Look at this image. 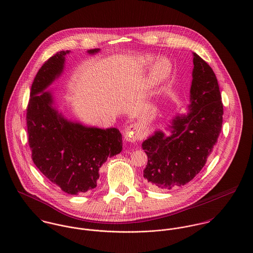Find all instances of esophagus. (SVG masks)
I'll return each mask as SVG.
<instances>
[{"label":"esophagus","mask_w":253,"mask_h":253,"mask_svg":"<svg viewBox=\"0 0 253 253\" xmlns=\"http://www.w3.org/2000/svg\"><path fill=\"white\" fill-rule=\"evenodd\" d=\"M125 139L128 142H135L138 138H139V131L138 128L135 125H131L128 126L126 129H125Z\"/></svg>","instance_id":"1"}]
</instances>
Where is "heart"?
Here are the masks:
<instances>
[{
  "label": "heart",
  "instance_id": "1",
  "mask_svg": "<svg viewBox=\"0 0 253 253\" xmlns=\"http://www.w3.org/2000/svg\"><path fill=\"white\" fill-rule=\"evenodd\" d=\"M137 64L141 68H147L151 65L148 77V83L151 87H157L163 84L171 74V63L165 56L158 57L154 60L153 55L145 54L138 57Z\"/></svg>",
  "mask_w": 253,
  "mask_h": 253
}]
</instances>
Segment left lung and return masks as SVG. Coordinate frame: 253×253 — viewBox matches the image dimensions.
Listing matches in <instances>:
<instances>
[{
	"label": "left lung",
	"mask_w": 253,
	"mask_h": 253,
	"mask_svg": "<svg viewBox=\"0 0 253 253\" xmlns=\"http://www.w3.org/2000/svg\"><path fill=\"white\" fill-rule=\"evenodd\" d=\"M190 103L166 129H158L142 142L148 157L144 178L156 189L170 190L192 180L205 167L222 127L223 104L216 76L193 52Z\"/></svg>",
	"instance_id": "obj_1"
}]
</instances>
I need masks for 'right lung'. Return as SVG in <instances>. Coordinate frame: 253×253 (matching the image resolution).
I'll use <instances>...</instances> for the list:
<instances>
[{
  "label": "right lung",
  "instance_id": "1",
  "mask_svg": "<svg viewBox=\"0 0 253 253\" xmlns=\"http://www.w3.org/2000/svg\"><path fill=\"white\" fill-rule=\"evenodd\" d=\"M69 53L57 52L37 73L26 120L32 159L39 170L63 192L77 195L96 187L99 169L109 157L122 152L123 141L118 128L84 126L68 120L56 107L52 90L46 88L63 72Z\"/></svg>",
  "mask_w": 253,
  "mask_h": 253
}]
</instances>
